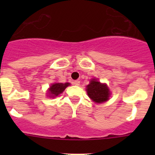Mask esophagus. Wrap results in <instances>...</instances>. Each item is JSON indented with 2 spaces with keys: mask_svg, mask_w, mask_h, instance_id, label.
Listing matches in <instances>:
<instances>
[{
  "mask_svg": "<svg viewBox=\"0 0 155 155\" xmlns=\"http://www.w3.org/2000/svg\"><path fill=\"white\" fill-rule=\"evenodd\" d=\"M73 83H74V84H75V85H79V84H80V81H78V80L74 81Z\"/></svg>",
  "mask_w": 155,
  "mask_h": 155,
  "instance_id": "esophagus-1",
  "label": "esophagus"
}]
</instances>
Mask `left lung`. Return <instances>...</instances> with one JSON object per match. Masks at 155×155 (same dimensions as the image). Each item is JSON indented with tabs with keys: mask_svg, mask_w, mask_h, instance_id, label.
Returning <instances> with one entry per match:
<instances>
[{
	"mask_svg": "<svg viewBox=\"0 0 155 155\" xmlns=\"http://www.w3.org/2000/svg\"><path fill=\"white\" fill-rule=\"evenodd\" d=\"M86 91L88 97L96 103L106 102L110 96V91L106 84H102L94 78L86 86Z\"/></svg>",
	"mask_w": 155,
	"mask_h": 155,
	"instance_id": "obj_1",
	"label": "left lung"
}]
</instances>
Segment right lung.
I'll return each instance as SVG.
<instances>
[{"label":"right lung","instance_id":"add662e5","mask_svg":"<svg viewBox=\"0 0 155 155\" xmlns=\"http://www.w3.org/2000/svg\"><path fill=\"white\" fill-rule=\"evenodd\" d=\"M70 85V83H54L52 84L50 88L48 89V92H49V97L51 98H55V97L58 96L59 94H61L63 91L65 90V88L68 86Z\"/></svg>","mask_w":155,"mask_h":155}]
</instances>
